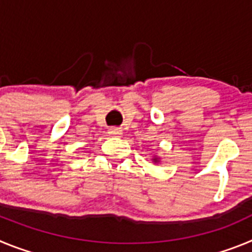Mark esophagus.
Wrapping results in <instances>:
<instances>
[{
  "label": "esophagus",
  "mask_w": 252,
  "mask_h": 252,
  "mask_svg": "<svg viewBox=\"0 0 252 252\" xmlns=\"http://www.w3.org/2000/svg\"><path fill=\"white\" fill-rule=\"evenodd\" d=\"M108 133H110L111 136H120L122 133V131L117 127H111L110 130H108Z\"/></svg>",
  "instance_id": "1"
}]
</instances>
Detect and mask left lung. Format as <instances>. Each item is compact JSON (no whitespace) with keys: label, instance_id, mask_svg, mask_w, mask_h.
I'll use <instances>...</instances> for the list:
<instances>
[{"label":"left lung","instance_id":"8db88e82","mask_svg":"<svg viewBox=\"0 0 252 252\" xmlns=\"http://www.w3.org/2000/svg\"><path fill=\"white\" fill-rule=\"evenodd\" d=\"M154 162H158V161H159V158H157V157H155V158H154Z\"/></svg>","mask_w":252,"mask_h":252}]
</instances>
